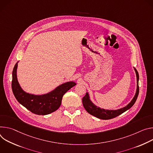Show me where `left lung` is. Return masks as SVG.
Listing matches in <instances>:
<instances>
[{
    "mask_svg": "<svg viewBox=\"0 0 153 153\" xmlns=\"http://www.w3.org/2000/svg\"><path fill=\"white\" fill-rule=\"evenodd\" d=\"M134 71L136 74L137 78V89L136 92H135V95L130 101V103H128L126 106L120 109H114V110H109V109H105L103 108H101L100 107H97L92 101L91 100L90 96L88 92H86V94L82 98V105L84 108H85L86 111L98 118L102 120H109L111 118H115L119 115L122 114V113L125 112L129 109H130L135 103V101H136L139 92V76L137 71L134 68Z\"/></svg>",
    "mask_w": 153,
    "mask_h": 153,
    "instance_id": "left-lung-1",
    "label": "left lung"
}]
</instances>
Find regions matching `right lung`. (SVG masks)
<instances>
[{
  "label": "right lung",
  "instance_id": "1",
  "mask_svg": "<svg viewBox=\"0 0 153 153\" xmlns=\"http://www.w3.org/2000/svg\"><path fill=\"white\" fill-rule=\"evenodd\" d=\"M17 62L12 73V91L18 102L31 112L37 115H47L56 111L61 105L63 95L76 85L74 81L60 84L53 91L42 95H35L25 92L18 81Z\"/></svg>",
  "mask_w": 153,
  "mask_h": 153
}]
</instances>
